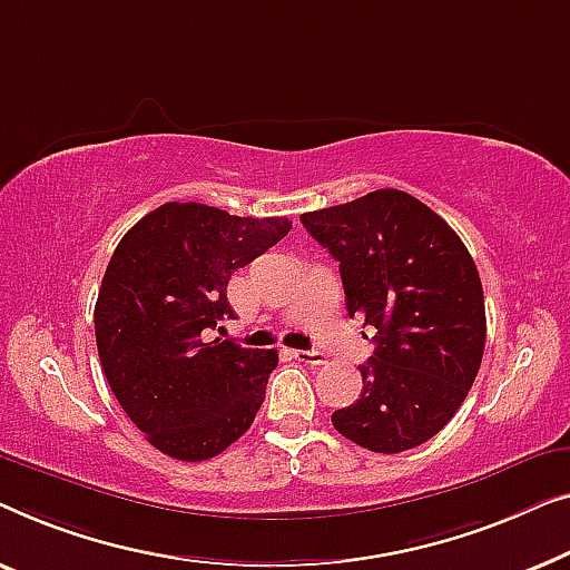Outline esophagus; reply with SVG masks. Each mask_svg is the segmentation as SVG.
I'll return each instance as SVG.
<instances>
[{"label":"esophagus","mask_w":570,"mask_h":570,"mask_svg":"<svg viewBox=\"0 0 570 570\" xmlns=\"http://www.w3.org/2000/svg\"><path fill=\"white\" fill-rule=\"evenodd\" d=\"M292 356L296 358V362H302V364H312V366L325 364V356L320 354V351H299V348H294Z\"/></svg>","instance_id":"esophagus-1"}]
</instances>
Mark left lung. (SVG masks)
I'll list each match as a JSON object with an SVG mask.
<instances>
[{"instance_id":"1","label":"left lung","mask_w":570,"mask_h":570,"mask_svg":"<svg viewBox=\"0 0 570 570\" xmlns=\"http://www.w3.org/2000/svg\"><path fill=\"white\" fill-rule=\"evenodd\" d=\"M304 229L338 261L348 315L376 327L362 395L333 426L380 454L439 434L475 382L485 348V302L475 261L449 224L397 188L302 214Z\"/></svg>"}]
</instances>
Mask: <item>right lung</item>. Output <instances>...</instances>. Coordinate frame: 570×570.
Masks as SVG:
<instances>
[{
    "instance_id": "right-lung-1",
    "label": "right lung",
    "mask_w": 570,
    "mask_h": 570,
    "mask_svg": "<svg viewBox=\"0 0 570 570\" xmlns=\"http://www.w3.org/2000/svg\"><path fill=\"white\" fill-rule=\"evenodd\" d=\"M288 229L286 216L170 202L118 243L95 304L100 364L134 426L173 460H212L255 421L278 354L204 333L232 317V274Z\"/></svg>"
}]
</instances>
